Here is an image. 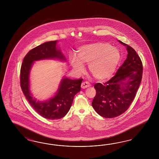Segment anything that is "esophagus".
<instances>
[{
	"label": "esophagus",
	"instance_id": "esophagus-1",
	"mask_svg": "<svg viewBox=\"0 0 159 159\" xmlns=\"http://www.w3.org/2000/svg\"><path fill=\"white\" fill-rule=\"evenodd\" d=\"M90 86V83H89L88 82H83L82 84H81V87H82V89H83L88 88V87H89Z\"/></svg>",
	"mask_w": 159,
	"mask_h": 159
}]
</instances>
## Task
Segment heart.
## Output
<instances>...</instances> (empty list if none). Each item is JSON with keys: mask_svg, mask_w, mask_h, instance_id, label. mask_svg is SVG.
<instances>
[{"mask_svg": "<svg viewBox=\"0 0 159 159\" xmlns=\"http://www.w3.org/2000/svg\"><path fill=\"white\" fill-rule=\"evenodd\" d=\"M77 57L69 59L74 70L82 73L83 64L89 65L90 74L96 80L104 82L110 79L116 72L121 59L120 51L105 42H97L82 45L77 49Z\"/></svg>", "mask_w": 159, "mask_h": 159, "instance_id": "1", "label": "heart"}]
</instances>
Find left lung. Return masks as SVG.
I'll return each mask as SVG.
<instances>
[{
	"label": "left lung",
	"mask_w": 159,
	"mask_h": 159,
	"mask_svg": "<svg viewBox=\"0 0 159 159\" xmlns=\"http://www.w3.org/2000/svg\"><path fill=\"white\" fill-rule=\"evenodd\" d=\"M126 59L116 75L104 84L94 85L96 94L92 106L97 113L106 118L120 116L128 110L135 98L142 80L143 66L139 57L128 45Z\"/></svg>",
	"instance_id": "8db88e82"
}]
</instances>
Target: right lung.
I'll use <instances>...</instances> for the list:
<instances>
[{"mask_svg": "<svg viewBox=\"0 0 159 159\" xmlns=\"http://www.w3.org/2000/svg\"><path fill=\"white\" fill-rule=\"evenodd\" d=\"M58 40L48 41L30 51L24 57L20 70V84L24 96L39 115L48 120H58L69 111L75 96L80 91L82 79L72 80L64 76L57 92L48 100L40 101L30 90V72L35 61L54 59L63 62L66 58L58 46Z\"/></svg>", "mask_w": 159, "mask_h": 159, "instance_id": "obj_1", "label": "right lung"}]
</instances>
